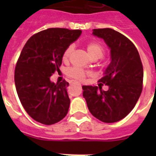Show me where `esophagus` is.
Instances as JSON below:
<instances>
[{"label":"esophagus","instance_id":"1","mask_svg":"<svg viewBox=\"0 0 156 156\" xmlns=\"http://www.w3.org/2000/svg\"><path fill=\"white\" fill-rule=\"evenodd\" d=\"M74 82H70V83H69V84H70V85H73V84H74Z\"/></svg>","mask_w":156,"mask_h":156}]
</instances>
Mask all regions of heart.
<instances>
[{"label": "heart", "mask_w": 156, "mask_h": 156, "mask_svg": "<svg viewBox=\"0 0 156 156\" xmlns=\"http://www.w3.org/2000/svg\"><path fill=\"white\" fill-rule=\"evenodd\" d=\"M73 51V45H69L66 48L62 55V58L64 61H67L70 57L71 54ZM87 51L89 56L92 59H99L102 57L104 53V48L100 42L98 41H91L87 44ZM88 72L84 69L78 67H71L66 70V74L68 77L73 78L75 80H83Z\"/></svg>", "instance_id": "b5f03b06"}]
</instances>
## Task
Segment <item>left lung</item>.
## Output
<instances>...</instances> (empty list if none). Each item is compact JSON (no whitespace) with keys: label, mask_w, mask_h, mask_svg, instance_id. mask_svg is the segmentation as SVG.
Returning a JSON list of instances; mask_svg holds the SVG:
<instances>
[{"label":"left lung","mask_w":156,"mask_h":156,"mask_svg":"<svg viewBox=\"0 0 156 156\" xmlns=\"http://www.w3.org/2000/svg\"><path fill=\"white\" fill-rule=\"evenodd\" d=\"M93 35L102 38L111 49V63L99 80L102 87L83 86L90 113L105 123H113L128 115L143 90V67L138 50L128 38L111 28L94 29Z\"/></svg>","instance_id":"obj_1"}]
</instances>
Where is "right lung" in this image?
I'll return each instance as SVG.
<instances>
[{
	"label": "right lung",
	"mask_w": 156,
	"mask_h": 156,
	"mask_svg": "<svg viewBox=\"0 0 156 156\" xmlns=\"http://www.w3.org/2000/svg\"><path fill=\"white\" fill-rule=\"evenodd\" d=\"M81 30L49 28L33 35L24 45L14 70L16 90L28 115L44 125L58 122L68 113L69 83H54L50 77L60 70L66 48Z\"/></svg>",
	"instance_id": "right-lung-1"
}]
</instances>
